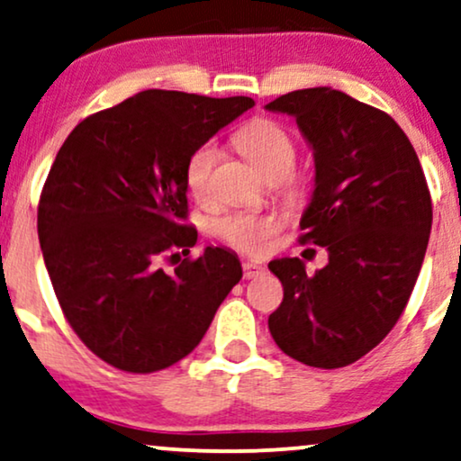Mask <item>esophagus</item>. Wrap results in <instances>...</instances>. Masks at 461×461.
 Instances as JSON below:
<instances>
[{
    "label": "esophagus",
    "instance_id": "1",
    "mask_svg": "<svg viewBox=\"0 0 461 461\" xmlns=\"http://www.w3.org/2000/svg\"><path fill=\"white\" fill-rule=\"evenodd\" d=\"M267 268L262 262H256V260H245L243 262V275L245 279H254V277H260L262 273H265Z\"/></svg>",
    "mask_w": 461,
    "mask_h": 461
}]
</instances>
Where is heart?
Segmentation results:
<instances>
[{
	"mask_svg": "<svg viewBox=\"0 0 461 461\" xmlns=\"http://www.w3.org/2000/svg\"><path fill=\"white\" fill-rule=\"evenodd\" d=\"M235 148L248 158V163L267 182L288 179L290 196L298 194V184L292 182L296 165V148L292 137L271 121H256L235 135ZM220 158L216 143L207 141L188 157L186 188L196 201L205 203L212 196V176ZM213 232L239 252L262 256L271 249L273 239L279 232V220L275 216L249 212H230L213 222Z\"/></svg>",
	"mask_w": 461,
	"mask_h": 461,
	"instance_id": "heart-1",
	"label": "heart"
}]
</instances>
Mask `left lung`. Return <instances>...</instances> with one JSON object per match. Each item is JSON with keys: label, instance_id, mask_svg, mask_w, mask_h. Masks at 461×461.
Returning a JSON list of instances; mask_svg holds the SVG:
<instances>
[{"label": "left lung", "instance_id": "1", "mask_svg": "<svg viewBox=\"0 0 461 461\" xmlns=\"http://www.w3.org/2000/svg\"><path fill=\"white\" fill-rule=\"evenodd\" d=\"M265 107L294 116L313 150L301 243L328 252L315 275L301 258L268 262L284 285L268 330L307 366H348L387 337L415 288L432 230L426 176L392 116L330 86L282 95Z\"/></svg>", "mask_w": 461, "mask_h": 461}]
</instances>
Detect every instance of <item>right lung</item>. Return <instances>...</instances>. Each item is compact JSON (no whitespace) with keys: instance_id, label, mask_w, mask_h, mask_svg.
<instances>
[{"instance_id":"1","label":"right lung","mask_w":461,"mask_h":461,"mask_svg":"<svg viewBox=\"0 0 461 461\" xmlns=\"http://www.w3.org/2000/svg\"><path fill=\"white\" fill-rule=\"evenodd\" d=\"M254 107L249 97L137 93L71 131L40 196L38 235L52 288L82 343L127 373L186 357L232 285L241 262L207 245L167 273L165 254H188L186 163Z\"/></svg>"}]
</instances>
